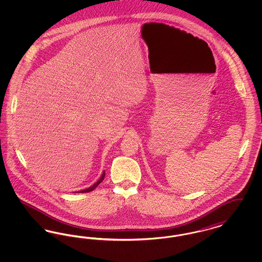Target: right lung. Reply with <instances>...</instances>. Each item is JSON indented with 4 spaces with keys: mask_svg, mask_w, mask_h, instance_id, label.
I'll list each match as a JSON object with an SVG mask.
<instances>
[{
    "mask_svg": "<svg viewBox=\"0 0 262 262\" xmlns=\"http://www.w3.org/2000/svg\"><path fill=\"white\" fill-rule=\"evenodd\" d=\"M104 177H105V172H103V174L102 176L100 177L99 180L93 185V186H91L90 187H88L86 189H83V190H79V191H77V192H89V191H91V190H93L94 188H96V187H98V185H99L100 183L104 180Z\"/></svg>",
    "mask_w": 262,
    "mask_h": 262,
    "instance_id": "1",
    "label": "right lung"
}]
</instances>
